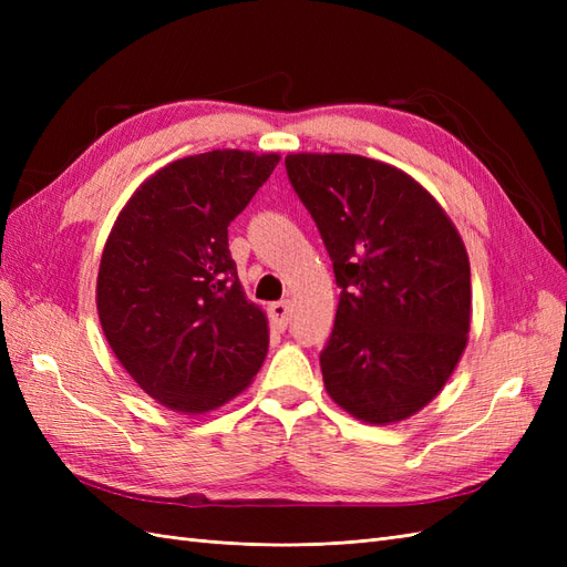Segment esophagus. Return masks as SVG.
Listing matches in <instances>:
<instances>
[{
    "label": "esophagus",
    "mask_w": 567,
    "mask_h": 567,
    "mask_svg": "<svg viewBox=\"0 0 567 567\" xmlns=\"http://www.w3.org/2000/svg\"><path fill=\"white\" fill-rule=\"evenodd\" d=\"M290 302H286V300H281V302H274L271 307H269V317H271V323L277 326L279 331H286L288 329V323H290Z\"/></svg>",
    "instance_id": "esophagus-1"
}]
</instances>
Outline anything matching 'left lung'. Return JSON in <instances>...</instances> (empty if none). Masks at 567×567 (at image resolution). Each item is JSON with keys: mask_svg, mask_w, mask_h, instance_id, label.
<instances>
[{"mask_svg": "<svg viewBox=\"0 0 567 567\" xmlns=\"http://www.w3.org/2000/svg\"><path fill=\"white\" fill-rule=\"evenodd\" d=\"M286 173L340 288L319 354L336 404L394 423L447 383L471 329V267L435 198L398 167L348 153H293Z\"/></svg>", "mask_w": 567, "mask_h": 567, "instance_id": "obj_1", "label": "left lung"}]
</instances>
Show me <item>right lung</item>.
I'll use <instances>...</instances> for the list:
<instances>
[{"mask_svg": "<svg viewBox=\"0 0 567 567\" xmlns=\"http://www.w3.org/2000/svg\"><path fill=\"white\" fill-rule=\"evenodd\" d=\"M277 153L210 151L169 163L117 215L101 255L96 310L120 364L161 404L203 414L241 392L269 348L246 300L229 225Z\"/></svg>", "mask_w": 567, "mask_h": 567, "instance_id": "right-lung-1", "label": "right lung"}]
</instances>
